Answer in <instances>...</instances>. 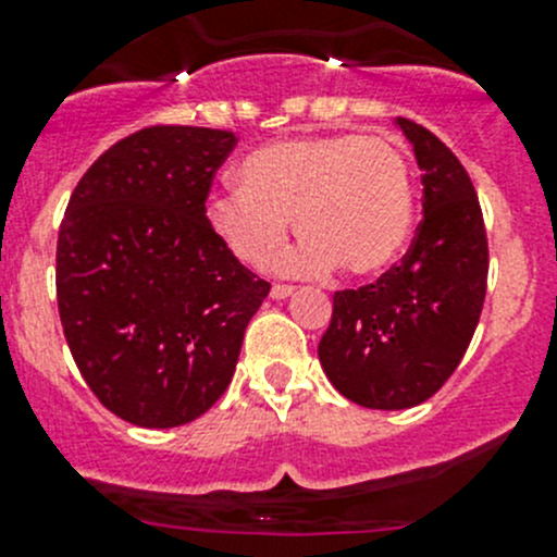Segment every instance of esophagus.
<instances>
[{
	"label": "esophagus",
	"mask_w": 557,
	"mask_h": 557,
	"mask_svg": "<svg viewBox=\"0 0 557 557\" xmlns=\"http://www.w3.org/2000/svg\"><path fill=\"white\" fill-rule=\"evenodd\" d=\"M294 285H288V283H274L272 285V299H285V296H290L294 294Z\"/></svg>",
	"instance_id": "obj_1"
}]
</instances>
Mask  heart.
I'll list each match as a JSON object with an SVG mask.
<instances>
[{"instance_id": "b5f03b06", "label": "heart", "mask_w": 557, "mask_h": 557, "mask_svg": "<svg viewBox=\"0 0 557 557\" xmlns=\"http://www.w3.org/2000/svg\"><path fill=\"white\" fill-rule=\"evenodd\" d=\"M239 188L207 199V221L250 267L283 245L288 221L301 243L280 269L314 274L336 267L367 277L401 256L412 232V170L391 137L334 132L269 143L239 164Z\"/></svg>"}]
</instances>
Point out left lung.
<instances>
[{
	"label": "left lung",
	"instance_id": "obj_1",
	"mask_svg": "<svg viewBox=\"0 0 557 557\" xmlns=\"http://www.w3.org/2000/svg\"><path fill=\"white\" fill-rule=\"evenodd\" d=\"M398 126L423 170V221L398 263L361 288L336 290L318 345L331 385L369 409L423 404L458 369L487 290V232L474 183L436 134Z\"/></svg>",
	"mask_w": 557,
	"mask_h": 557
}]
</instances>
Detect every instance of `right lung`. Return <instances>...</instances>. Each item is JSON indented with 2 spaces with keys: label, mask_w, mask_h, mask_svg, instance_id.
Wrapping results in <instances>:
<instances>
[{
  "label": "right lung",
  "mask_w": 557,
  "mask_h": 557,
  "mask_svg": "<svg viewBox=\"0 0 557 557\" xmlns=\"http://www.w3.org/2000/svg\"><path fill=\"white\" fill-rule=\"evenodd\" d=\"M234 145L221 128L145 126L104 150L70 196L59 318L83 380L126 423L174 429L205 414L272 288L207 221Z\"/></svg>",
  "instance_id": "add662e5"
}]
</instances>
